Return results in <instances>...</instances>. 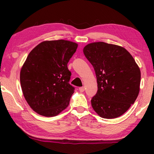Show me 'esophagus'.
I'll return each instance as SVG.
<instances>
[{
    "label": "esophagus",
    "instance_id": "34e87169",
    "mask_svg": "<svg viewBox=\"0 0 154 154\" xmlns=\"http://www.w3.org/2000/svg\"><path fill=\"white\" fill-rule=\"evenodd\" d=\"M79 92H84V90H85V88H84V87H81V88H79Z\"/></svg>",
    "mask_w": 154,
    "mask_h": 154
}]
</instances>
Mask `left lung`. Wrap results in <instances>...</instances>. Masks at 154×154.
Masks as SVG:
<instances>
[{
  "label": "left lung",
  "instance_id": "obj_1",
  "mask_svg": "<svg viewBox=\"0 0 154 154\" xmlns=\"http://www.w3.org/2000/svg\"><path fill=\"white\" fill-rule=\"evenodd\" d=\"M83 54L94 69L98 91L92 108L103 118H118L136 100L140 90L139 66L126 49L104 42L88 44Z\"/></svg>",
  "mask_w": 154,
  "mask_h": 154
}]
</instances>
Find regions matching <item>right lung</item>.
I'll return each instance as SVG.
<instances>
[{"instance_id":"1","label":"right lung","mask_w":154,"mask_h":154,"mask_svg":"<svg viewBox=\"0 0 154 154\" xmlns=\"http://www.w3.org/2000/svg\"><path fill=\"white\" fill-rule=\"evenodd\" d=\"M78 45L66 40L45 41L28 54L20 71L22 92L28 105L41 116L53 117L69 105L74 87L69 83L67 64Z\"/></svg>"}]
</instances>
